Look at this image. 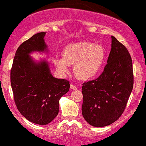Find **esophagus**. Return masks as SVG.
Here are the masks:
<instances>
[{"label":"esophagus","instance_id":"esophagus-1","mask_svg":"<svg viewBox=\"0 0 146 146\" xmlns=\"http://www.w3.org/2000/svg\"><path fill=\"white\" fill-rule=\"evenodd\" d=\"M70 88L71 89V90H76L77 89V87L75 86L74 85V84H71V86H70Z\"/></svg>","mask_w":146,"mask_h":146}]
</instances>
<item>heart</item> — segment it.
I'll use <instances>...</instances> for the list:
<instances>
[{"instance_id":"heart-1","label":"heart","mask_w":146,"mask_h":146,"mask_svg":"<svg viewBox=\"0 0 146 146\" xmlns=\"http://www.w3.org/2000/svg\"><path fill=\"white\" fill-rule=\"evenodd\" d=\"M62 55V58L54 60L58 70L65 73L68 71V66L75 65V75L83 81L93 80L100 74L106 56L101 45L90 42L68 44L63 49Z\"/></svg>"}]
</instances>
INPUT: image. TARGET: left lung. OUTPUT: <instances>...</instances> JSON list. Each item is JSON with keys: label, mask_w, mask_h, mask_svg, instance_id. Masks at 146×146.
<instances>
[{"label": "left lung", "mask_w": 146, "mask_h": 146, "mask_svg": "<svg viewBox=\"0 0 146 146\" xmlns=\"http://www.w3.org/2000/svg\"><path fill=\"white\" fill-rule=\"evenodd\" d=\"M131 56L123 44L111 36V49L104 71L82 86L83 117L90 125L103 127L121 116L133 88Z\"/></svg>", "instance_id": "8db88e82"}]
</instances>
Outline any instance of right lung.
<instances>
[{
    "label": "right lung",
    "instance_id": "1",
    "mask_svg": "<svg viewBox=\"0 0 146 146\" xmlns=\"http://www.w3.org/2000/svg\"><path fill=\"white\" fill-rule=\"evenodd\" d=\"M36 33L19 46L11 69V85L15 103L24 117L35 124L52 122L59 111V100L69 90V82L54 78L48 64L35 62L29 55L47 50L44 36Z\"/></svg>",
    "mask_w": 146,
    "mask_h": 146
}]
</instances>
